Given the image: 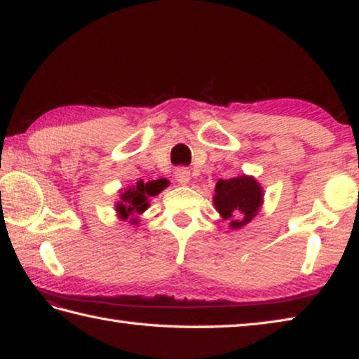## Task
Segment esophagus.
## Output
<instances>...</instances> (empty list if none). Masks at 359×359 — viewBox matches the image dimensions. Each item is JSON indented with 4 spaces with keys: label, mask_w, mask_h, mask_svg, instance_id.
<instances>
[{
    "label": "esophagus",
    "mask_w": 359,
    "mask_h": 359,
    "mask_svg": "<svg viewBox=\"0 0 359 359\" xmlns=\"http://www.w3.org/2000/svg\"><path fill=\"white\" fill-rule=\"evenodd\" d=\"M175 180L179 182V184L185 185L190 182V169L188 168H177L175 169Z\"/></svg>",
    "instance_id": "obj_1"
}]
</instances>
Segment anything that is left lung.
I'll return each instance as SVG.
<instances>
[{
  "label": "left lung",
  "mask_w": 359,
  "mask_h": 359,
  "mask_svg": "<svg viewBox=\"0 0 359 359\" xmlns=\"http://www.w3.org/2000/svg\"><path fill=\"white\" fill-rule=\"evenodd\" d=\"M263 204V190L250 175L218 180L215 185L214 205L223 220L229 222L233 229L245 226Z\"/></svg>",
  "instance_id": "left-lung-1"
}]
</instances>
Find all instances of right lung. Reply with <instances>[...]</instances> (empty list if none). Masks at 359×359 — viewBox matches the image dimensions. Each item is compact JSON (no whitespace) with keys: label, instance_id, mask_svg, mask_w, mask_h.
I'll list each match as a JSON object with an SVG mask.
<instances>
[{"label":"right lung","instance_id":"1","mask_svg":"<svg viewBox=\"0 0 359 359\" xmlns=\"http://www.w3.org/2000/svg\"><path fill=\"white\" fill-rule=\"evenodd\" d=\"M168 187V180L158 179V180H151V182H145L139 180L136 182V185L130 187L128 190H125L120 194V201L115 205V210H117L118 217L121 220H126V218L135 217L142 214L144 210H147L149 208V198L150 196H156L158 193L165 190ZM133 223H137V218H131Z\"/></svg>","mask_w":359,"mask_h":359}]
</instances>
